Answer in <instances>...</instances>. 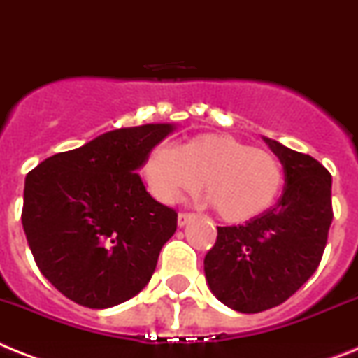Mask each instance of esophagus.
I'll return each mask as SVG.
<instances>
[{"instance_id":"1","label":"esophagus","mask_w":358,"mask_h":358,"mask_svg":"<svg viewBox=\"0 0 358 358\" xmlns=\"http://www.w3.org/2000/svg\"><path fill=\"white\" fill-rule=\"evenodd\" d=\"M191 218H194V213H187V211H182L178 215V225H185Z\"/></svg>"}]
</instances>
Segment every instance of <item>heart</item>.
<instances>
[{"label": "heart", "instance_id": "obj_1", "mask_svg": "<svg viewBox=\"0 0 358 358\" xmlns=\"http://www.w3.org/2000/svg\"><path fill=\"white\" fill-rule=\"evenodd\" d=\"M143 174L156 196L178 202L203 184L207 202L227 222H244L271 207L284 187V164L231 134H198L174 149L155 147Z\"/></svg>", "mask_w": 358, "mask_h": 358}]
</instances>
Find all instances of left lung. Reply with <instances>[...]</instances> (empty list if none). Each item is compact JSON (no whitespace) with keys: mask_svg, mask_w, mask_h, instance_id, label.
<instances>
[{"mask_svg":"<svg viewBox=\"0 0 358 358\" xmlns=\"http://www.w3.org/2000/svg\"><path fill=\"white\" fill-rule=\"evenodd\" d=\"M284 164L275 207L244 225L218 227L203 269L215 296L240 313L286 302L317 271L333 220L331 174L313 156L266 138Z\"/></svg>","mask_w":358,"mask_h":358,"instance_id":"obj_1","label":"left lung"}]
</instances>
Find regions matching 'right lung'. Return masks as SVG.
I'll list each match as a JSON object with an SVG mask.
<instances>
[{
	"label": "right lung",
	"instance_id": "add662e5",
	"mask_svg": "<svg viewBox=\"0 0 358 358\" xmlns=\"http://www.w3.org/2000/svg\"><path fill=\"white\" fill-rule=\"evenodd\" d=\"M169 123L116 129L27 174L21 224L36 266L80 306L113 308L156 269L178 213L147 193L138 169Z\"/></svg>",
	"mask_w": 358,
	"mask_h": 358
}]
</instances>
